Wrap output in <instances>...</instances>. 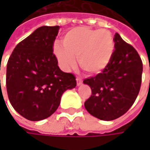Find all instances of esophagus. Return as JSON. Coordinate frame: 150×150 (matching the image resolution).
Here are the masks:
<instances>
[{"instance_id":"34e87169","label":"esophagus","mask_w":150,"mask_h":150,"mask_svg":"<svg viewBox=\"0 0 150 150\" xmlns=\"http://www.w3.org/2000/svg\"><path fill=\"white\" fill-rule=\"evenodd\" d=\"M76 83H77V86L81 85V84H82V80H81V78L77 77V78H76Z\"/></svg>"}]
</instances>
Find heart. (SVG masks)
<instances>
[{
	"instance_id": "obj_1",
	"label": "heart",
	"mask_w": 150,
	"mask_h": 150,
	"mask_svg": "<svg viewBox=\"0 0 150 150\" xmlns=\"http://www.w3.org/2000/svg\"><path fill=\"white\" fill-rule=\"evenodd\" d=\"M115 52V40L110 31L76 27L63 36V45L56 42L54 53L64 70L80 67L90 75L102 73L108 66Z\"/></svg>"
}]
</instances>
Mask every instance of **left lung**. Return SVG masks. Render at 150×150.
<instances>
[{
    "mask_svg": "<svg viewBox=\"0 0 150 150\" xmlns=\"http://www.w3.org/2000/svg\"><path fill=\"white\" fill-rule=\"evenodd\" d=\"M115 52L110 63L94 77L85 79L92 95L84 103L93 116L112 121L124 115L135 103L139 94L142 62L137 51L115 33Z\"/></svg>",
    "mask_w": 150,
    "mask_h": 150,
    "instance_id": "left-lung-1",
    "label": "left lung"
}]
</instances>
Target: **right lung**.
<instances>
[{
	"label": "right lung",
	"instance_id": "right-lung-1",
	"mask_svg": "<svg viewBox=\"0 0 150 150\" xmlns=\"http://www.w3.org/2000/svg\"><path fill=\"white\" fill-rule=\"evenodd\" d=\"M59 26H42L18 43L8 64L6 86L11 105L24 118L41 121L58 108L62 94L76 86L53 54Z\"/></svg>",
	"mask_w": 150,
	"mask_h": 150
}]
</instances>
